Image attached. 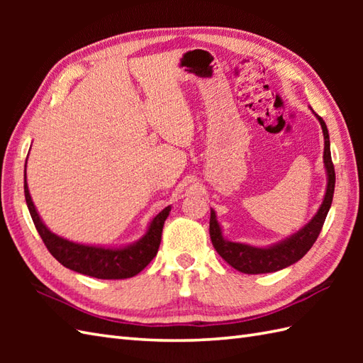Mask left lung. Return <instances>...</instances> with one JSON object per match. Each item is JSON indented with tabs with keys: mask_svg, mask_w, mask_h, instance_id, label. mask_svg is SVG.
Listing matches in <instances>:
<instances>
[{
	"mask_svg": "<svg viewBox=\"0 0 363 363\" xmlns=\"http://www.w3.org/2000/svg\"><path fill=\"white\" fill-rule=\"evenodd\" d=\"M317 118L321 125L323 135H325V154H323V159H325V168L328 173V187L325 199H323L318 212L315 213V217L307 223L303 229H299L296 234H293L291 237L285 238V240L273 246L256 248V246L226 240V238L223 237L221 228L217 221V215H215L213 211H211L209 233L213 248L217 250V252L230 267H234L238 272H242L245 274L279 272V269L290 267L299 259H303L306 256V252L312 248V245L318 238L321 228L325 225V220L328 217V212L330 209V204H333L335 172L333 159H330V142L326 123L323 121L320 115H317Z\"/></svg>",
	"mask_w": 363,
	"mask_h": 363,
	"instance_id": "left-lung-1",
	"label": "left lung"
}]
</instances>
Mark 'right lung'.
I'll list each match as a JSON object with an SVG mask.
<instances>
[{"instance_id":"obj_1","label":"right lung","mask_w":363,"mask_h":363,"mask_svg":"<svg viewBox=\"0 0 363 363\" xmlns=\"http://www.w3.org/2000/svg\"><path fill=\"white\" fill-rule=\"evenodd\" d=\"M25 198L37 233L40 234L51 256L64 267L73 269V272L98 277V279H126V277H133L140 273L157 254L162 229H164V223L169 211H172V207L168 206L164 211L159 212L151 220L148 230H146V234L138 242L128 245L125 248H104V246H90L70 242L67 238L52 234L43 225L29 195L26 182V165Z\"/></svg>"}]
</instances>
